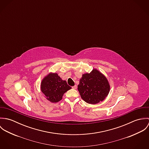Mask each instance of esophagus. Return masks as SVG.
I'll list each match as a JSON object with an SVG mask.
<instances>
[{"instance_id": "1", "label": "esophagus", "mask_w": 149, "mask_h": 149, "mask_svg": "<svg viewBox=\"0 0 149 149\" xmlns=\"http://www.w3.org/2000/svg\"><path fill=\"white\" fill-rule=\"evenodd\" d=\"M72 88H73V89H77V85H74L73 86H72Z\"/></svg>"}]
</instances>
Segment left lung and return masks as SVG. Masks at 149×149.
Wrapping results in <instances>:
<instances>
[{"label":"left lung","mask_w":149,"mask_h":149,"mask_svg":"<svg viewBox=\"0 0 149 149\" xmlns=\"http://www.w3.org/2000/svg\"><path fill=\"white\" fill-rule=\"evenodd\" d=\"M82 99L86 103L96 104L103 102L108 95L110 85L106 76L96 69L82 75L78 85Z\"/></svg>","instance_id":"1"}]
</instances>
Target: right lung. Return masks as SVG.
<instances>
[{"instance_id":"1","label":"right lung","mask_w":149,"mask_h":149,"mask_svg":"<svg viewBox=\"0 0 149 149\" xmlns=\"http://www.w3.org/2000/svg\"><path fill=\"white\" fill-rule=\"evenodd\" d=\"M72 88L57 73H50L42 80L41 90L46 99L52 103H57L63 99L64 93Z\"/></svg>"}]
</instances>
